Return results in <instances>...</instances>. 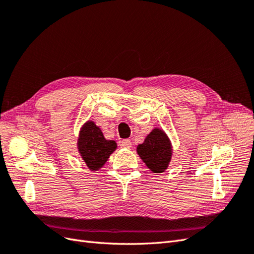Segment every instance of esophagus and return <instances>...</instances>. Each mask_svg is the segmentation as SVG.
Returning <instances> with one entry per match:
<instances>
[{"label": "esophagus", "mask_w": 254, "mask_h": 254, "mask_svg": "<svg viewBox=\"0 0 254 254\" xmlns=\"http://www.w3.org/2000/svg\"><path fill=\"white\" fill-rule=\"evenodd\" d=\"M121 145L125 148H130V147H131V141L128 140V139H125V140H123L121 142Z\"/></svg>", "instance_id": "34e87169"}]
</instances>
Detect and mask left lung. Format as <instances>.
<instances>
[{
	"label": "left lung",
	"instance_id": "1",
	"mask_svg": "<svg viewBox=\"0 0 254 254\" xmlns=\"http://www.w3.org/2000/svg\"><path fill=\"white\" fill-rule=\"evenodd\" d=\"M143 162L152 173H163L172 159V145L163 130L155 128L136 147Z\"/></svg>",
	"mask_w": 254,
	"mask_h": 254
}]
</instances>
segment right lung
<instances>
[{
	"label": "right lung",
	"mask_w": 254,
	"mask_h": 254,
	"mask_svg": "<svg viewBox=\"0 0 254 254\" xmlns=\"http://www.w3.org/2000/svg\"><path fill=\"white\" fill-rule=\"evenodd\" d=\"M77 146L82 160L91 171L103 167L111 153L117 149V143L106 140L102 130L91 121L82 126Z\"/></svg>",
	"instance_id": "obj_1"
}]
</instances>
